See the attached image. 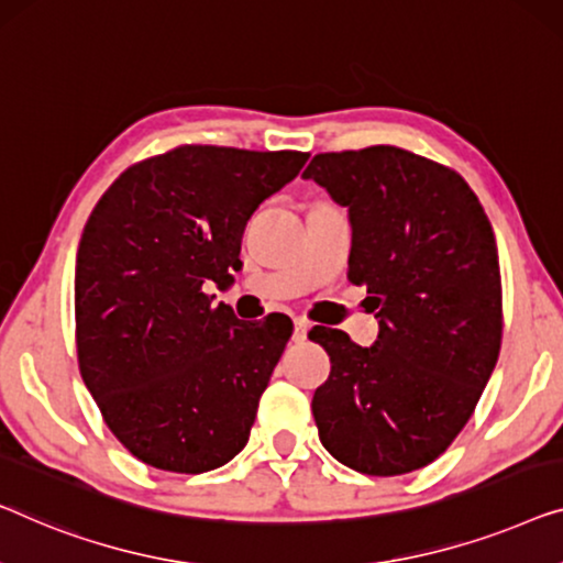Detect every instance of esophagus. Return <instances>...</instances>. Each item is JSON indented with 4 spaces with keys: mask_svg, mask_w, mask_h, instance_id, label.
<instances>
[{
    "mask_svg": "<svg viewBox=\"0 0 563 563\" xmlns=\"http://www.w3.org/2000/svg\"><path fill=\"white\" fill-rule=\"evenodd\" d=\"M307 332H309V322L301 320V317H297V320H295V340L301 342L307 338Z\"/></svg>",
    "mask_w": 563,
    "mask_h": 563,
    "instance_id": "34e87169",
    "label": "esophagus"
}]
</instances>
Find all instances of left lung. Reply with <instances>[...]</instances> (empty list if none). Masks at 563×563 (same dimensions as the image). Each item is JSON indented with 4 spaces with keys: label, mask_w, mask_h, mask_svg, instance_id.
I'll use <instances>...</instances> for the list:
<instances>
[{
    "label": "left lung",
    "mask_w": 563,
    "mask_h": 563,
    "mask_svg": "<svg viewBox=\"0 0 563 563\" xmlns=\"http://www.w3.org/2000/svg\"><path fill=\"white\" fill-rule=\"evenodd\" d=\"M301 177L347 208V279L368 287L380 328L371 347L309 330L332 363L312 398L320 442L363 475L427 467L470 421L498 363L493 225L454 169L398 146L314 154Z\"/></svg>",
    "instance_id": "left-lung-1"
}]
</instances>
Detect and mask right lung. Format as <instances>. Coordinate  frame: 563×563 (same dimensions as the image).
I'll return each instance as SVG.
<instances>
[{"label": "right lung", "mask_w": 563, "mask_h": 563, "mask_svg": "<svg viewBox=\"0 0 563 563\" xmlns=\"http://www.w3.org/2000/svg\"><path fill=\"white\" fill-rule=\"evenodd\" d=\"M307 157L183 144L96 202L76 258L78 368L144 464L198 475L246 446L291 322H241L206 287L233 282L249 218Z\"/></svg>", "instance_id": "right-lung-1"}]
</instances>
